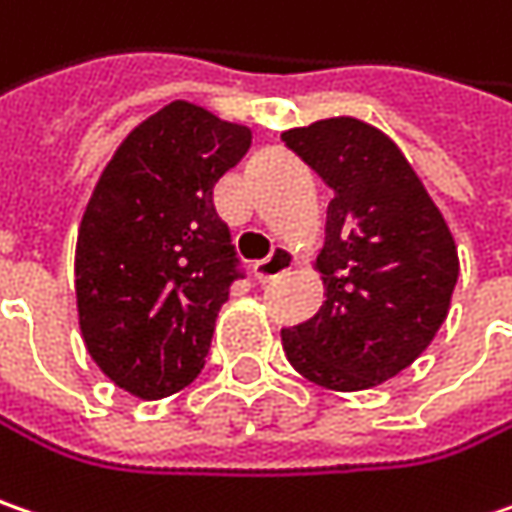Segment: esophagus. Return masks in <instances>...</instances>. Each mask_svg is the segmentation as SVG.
<instances>
[{
    "mask_svg": "<svg viewBox=\"0 0 512 512\" xmlns=\"http://www.w3.org/2000/svg\"><path fill=\"white\" fill-rule=\"evenodd\" d=\"M294 265H296L294 253H291L285 244H279V247L270 253L268 259H262V262H256V265H253V276H256L259 282H270V279H276V276L288 273Z\"/></svg>",
    "mask_w": 512,
    "mask_h": 512,
    "instance_id": "1",
    "label": "esophagus"
}]
</instances>
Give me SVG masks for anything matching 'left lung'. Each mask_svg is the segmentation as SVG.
Returning a JSON list of instances; mask_svg holds the SVG:
<instances>
[{"label": "left lung", "instance_id": "1", "mask_svg": "<svg viewBox=\"0 0 512 512\" xmlns=\"http://www.w3.org/2000/svg\"><path fill=\"white\" fill-rule=\"evenodd\" d=\"M282 141L334 190L314 259L325 302L282 331V348L305 380L363 392L435 340L458 282V247L418 172L377 126L328 117Z\"/></svg>", "mask_w": 512, "mask_h": 512}]
</instances>
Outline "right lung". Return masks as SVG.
I'll return each mask as SVG.
<instances>
[{"label": "right lung", "mask_w": 512, "mask_h": 512, "mask_svg": "<svg viewBox=\"0 0 512 512\" xmlns=\"http://www.w3.org/2000/svg\"><path fill=\"white\" fill-rule=\"evenodd\" d=\"M247 146L250 126L172 100L100 172L77 227L74 294L86 351L117 389L161 400L204 369L239 279L213 190Z\"/></svg>", "instance_id": "right-lung-1"}]
</instances>
